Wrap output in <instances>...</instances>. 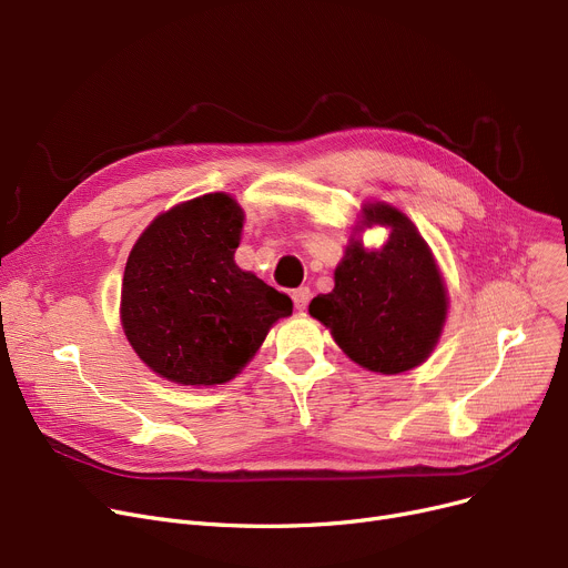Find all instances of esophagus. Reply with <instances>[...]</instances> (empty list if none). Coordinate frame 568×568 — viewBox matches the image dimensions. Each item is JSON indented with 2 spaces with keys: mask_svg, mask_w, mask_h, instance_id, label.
Listing matches in <instances>:
<instances>
[{
  "mask_svg": "<svg viewBox=\"0 0 568 568\" xmlns=\"http://www.w3.org/2000/svg\"><path fill=\"white\" fill-rule=\"evenodd\" d=\"M292 302H294L296 311H304L308 306V302H311V287L302 285V287L292 290Z\"/></svg>",
  "mask_w": 568,
  "mask_h": 568,
  "instance_id": "obj_1",
  "label": "esophagus"
}]
</instances>
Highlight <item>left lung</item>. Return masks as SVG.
Segmentation results:
<instances>
[{
  "label": "left lung",
  "mask_w": 568,
  "mask_h": 568,
  "mask_svg": "<svg viewBox=\"0 0 568 568\" xmlns=\"http://www.w3.org/2000/svg\"><path fill=\"white\" fill-rule=\"evenodd\" d=\"M364 225H389L379 251L352 239L336 268V287L308 311L329 326L338 347L359 366L396 375L433 352L446 320V290L435 257L414 223L389 204H368Z\"/></svg>",
  "instance_id": "8db88e82"
}]
</instances>
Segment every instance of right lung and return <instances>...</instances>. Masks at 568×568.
<instances>
[{
	"label": "right lung",
	"mask_w": 568,
	"mask_h": 568,
	"mask_svg": "<svg viewBox=\"0 0 568 568\" xmlns=\"http://www.w3.org/2000/svg\"><path fill=\"white\" fill-rule=\"evenodd\" d=\"M242 227V206L209 193L161 214L133 246L122 324L161 377L223 384L260 349L268 326L292 313L285 292L234 264Z\"/></svg>",
	"instance_id": "right-lung-1"
}]
</instances>
